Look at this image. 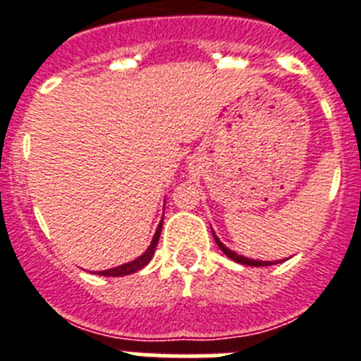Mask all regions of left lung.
Listing matches in <instances>:
<instances>
[{"mask_svg":"<svg viewBox=\"0 0 361 361\" xmlns=\"http://www.w3.org/2000/svg\"><path fill=\"white\" fill-rule=\"evenodd\" d=\"M212 231H213V229H212ZM213 238H215L216 245H219L220 250H222V253H224V255H226V257H228V258H231V260H235V262L242 264V266H253V267H264V266H273V264H280V262H283V260H275V262H264V260H253V258L242 257V255H237V253H235V251L228 250V247H226V245H224V244H222V242H220V240H219V238H216V235H215V233H213Z\"/></svg>","mask_w":361,"mask_h":361,"instance_id":"obj_1","label":"left lung"}]
</instances>
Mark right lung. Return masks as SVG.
Wrapping results in <instances>:
<instances>
[{
	"label": "right lung",
	"mask_w": 361,
	"mask_h": 361,
	"mask_svg": "<svg viewBox=\"0 0 361 361\" xmlns=\"http://www.w3.org/2000/svg\"><path fill=\"white\" fill-rule=\"evenodd\" d=\"M161 229H162V220H161V224L157 226V231H155V235H153L152 244H149V247L141 255V257L135 258V260H132V262H128V264H123V266L114 267V269L97 271L99 275L101 276H126V275H132V273H135V271L142 269L145 266H148V262L152 260L153 253H155V245H157L159 237H161Z\"/></svg>",
	"instance_id": "obj_1"
}]
</instances>
